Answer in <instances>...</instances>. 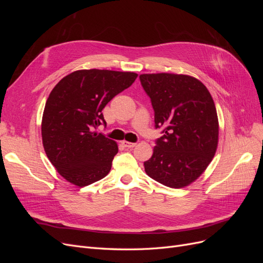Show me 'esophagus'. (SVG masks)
<instances>
[{
    "mask_svg": "<svg viewBox=\"0 0 263 263\" xmlns=\"http://www.w3.org/2000/svg\"><path fill=\"white\" fill-rule=\"evenodd\" d=\"M122 145L125 147V148H134L135 146H136V144L135 142H129V141H122Z\"/></svg>",
    "mask_w": 263,
    "mask_h": 263,
    "instance_id": "esophagus-1",
    "label": "esophagus"
}]
</instances>
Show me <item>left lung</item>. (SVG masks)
<instances>
[{
  "label": "left lung",
  "mask_w": 263,
  "mask_h": 263,
  "mask_svg": "<svg viewBox=\"0 0 263 263\" xmlns=\"http://www.w3.org/2000/svg\"><path fill=\"white\" fill-rule=\"evenodd\" d=\"M155 110V127L162 129L154 155L144 162L148 176L180 189L208 168L218 144V118L211 93L185 74H140Z\"/></svg>",
  "instance_id": "left-lung-1"
}]
</instances>
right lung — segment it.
I'll return each mask as SVG.
<instances>
[{"mask_svg": "<svg viewBox=\"0 0 263 263\" xmlns=\"http://www.w3.org/2000/svg\"><path fill=\"white\" fill-rule=\"evenodd\" d=\"M137 76L78 70L61 79L50 92L43 114V145L52 165L70 183L86 186L108 174L117 144L93 130L106 125L103 108Z\"/></svg>", "mask_w": 263, "mask_h": 263, "instance_id": "right-lung-1", "label": "right lung"}]
</instances>
